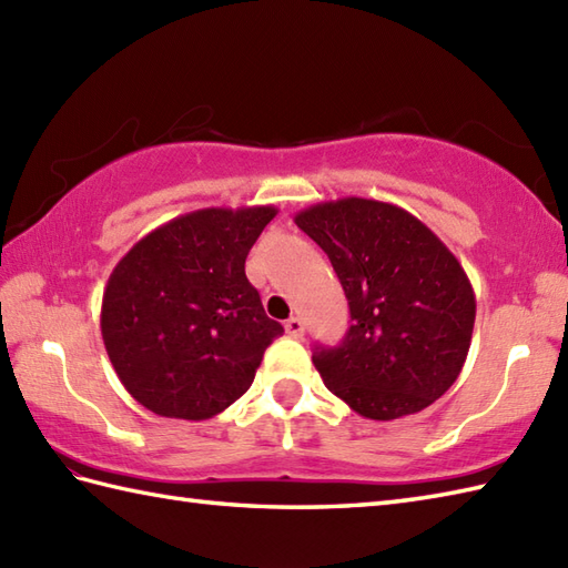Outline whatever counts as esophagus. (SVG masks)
<instances>
[{"mask_svg": "<svg viewBox=\"0 0 568 568\" xmlns=\"http://www.w3.org/2000/svg\"><path fill=\"white\" fill-rule=\"evenodd\" d=\"M285 332L293 336V339H300V336L305 334V322L300 320V317H291L285 322Z\"/></svg>", "mask_w": 568, "mask_h": 568, "instance_id": "esophagus-1", "label": "esophagus"}]
</instances>
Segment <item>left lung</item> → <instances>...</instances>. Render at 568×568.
<instances>
[{
    "label": "left lung",
    "instance_id": "obj_1",
    "mask_svg": "<svg viewBox=\"0 0 568 568\" xmlns=\"http://www.w3.org/2000/svg\"><path fill=\"white\" fill-rule=\"evenodd\" d=\"M295 224L329 256L352 312L344 342L312 354L324 385L368 419L429 407L458 378L474 334L476 295L462 263L390 202H320Z\"/></svg>",
    "mask_w": 568,
    "mask_h": 568
}]
</instances>
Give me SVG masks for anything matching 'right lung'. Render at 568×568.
I'll return each instance as SVG.
<instances>
[{"label": "right lung", "mask_w": 568, "mask_h": 568, "mask_svg": "<svg viewBox=\"0 0 568 568\" xmlns=\"http://www.w3.org/2000/svg\"><path fill=\"white\" fill-rule=\"evenodd\" d=\"M275 207H207L153 229L116 263L102 339L119 381L151 413L210 419L244 395L283 327L265 315L246 256Z\"/></svg>", "instance_id": "right-lung-1"}]
</instances>
